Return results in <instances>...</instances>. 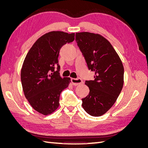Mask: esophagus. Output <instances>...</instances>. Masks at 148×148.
Segmentation results:
<instances>
[{
  "mask_svg": "<svg viewBox=\"0 0 148 148\" xmlns=\"http://www.w3.org/2000/svg\"><path fill=\"white\" fill-rule=\"evenodd\" d=\"M71 83H72V84L73 85H75V86H77V85L81 84L83 83V80L79 78H71Z\"/></svg>",
  "mask_w": 148,
  "mask_h": 148,
  "instance_id": "1",
  "label": "esophagus"
}]
</instances>
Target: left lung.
I'll use <instances>...</instances> for the list:
<instances>
[{
  "label": "left lung",
  "mask_w": 148,
  "mask_h": 148,
  "mask_svg": "<svg viewBox=\"0 0 148 148\" xmlns=\"http://www.w3.org/2000/svg\"><path fill=\"white\" fill-rule=\"evenodd\" d=\"M75 41L94 80H86L89 95L82 99V107L94 117L102 115L114 105L123 85L124 69L110 43L101 35L77 33Z\"/></svg>",
  "instance_id": "8db88e82"
}]
</instances>
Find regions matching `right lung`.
Wrapping results in <instances>:
<instances>
[{"label":"right lung","instance_id":"obj_1","mask_svg":"<svg viewBox=\"0 0 148 148\" xmlns=\"http://www.w3.org/2000/svg\"><path fill=\"white\" fill-rule=\"evenodd\" d=\"M74 39L75 33L49 32L36 41L25 57L21 71L25 96L33 108L43 115L58 108L60 93L70 82V78L60 77L58 57L61 47Z\"/></svg>","mask_w":148,"mask_h":148}]
</instances>
